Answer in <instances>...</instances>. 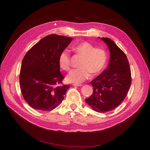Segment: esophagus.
<instances>
[{
    "label": "esophagus",
    "instance_id": "1",
    "mask_svg": "<svg viewBox=\"0 0 150 150\" xmlns=\"http://www.w3.org/2000/svg\"><path fill=\"white\" fill-rule=\"evenodd\" d=\"M73 86H82L81 84H73Z\"/></svg>",
    "mask_w": 150,
    "mask_h": 150
}]
</instances>
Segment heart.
<instances>
[{
  "instance_id": "obj_1",
  "label": "heart",
  "mask_w": 150,
  "mask_h": 150,
  "mask_svg": "<svg viewBox=\"0 0 150 150\" xmlns=\"http://www.w3.org/2000/svg\"><path fill=\"white\" fill-rule=\"evenodd\" d=\"M74 50L83 57L79 69L71 70L66 76V81L72 83H80L88 80L93 75L100 74L105 68L108 61L107 52L102 49L96 48L88 42L76 44ZM59 67L67 70L70 66V55L67 50L61 52L58 58Z\"/></svg>"
}]
</instances>
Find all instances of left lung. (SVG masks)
Listing matches in <instances>:
<instances>
[{"mask_svg":"<svg viewBox=\"0 0 150 150\" xmlns=\"http://www.w3.org/2000/svg\"><path fill=\"white\" fill-rule=\"evenodd\" d=\"M108 46L110 59L107 68L91 83L92 96L86 99L91 108L98 112H106L120 105L131 84V74L128 58L111 39L100 38Z\"/></svg>","mask_w":150,"mask_h":150,"instance_id":"left-lung-1","label":"left lung"}]
</instances>
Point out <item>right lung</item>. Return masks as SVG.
Instances as JSON below:
<instances>
[{"instance_id":"add662e5","label":"right lung","mask_w":150,"mask_h":150,"mask_svg":"<svg viewBox=\"0 0 150 150\" xmlns=\"http://www.w3.org/2000/svg\"><path fill=\"white\" fill-rule=\"evenodd\" d=\"M73 38L50 35L34 45L23 58L19 75L22 94L32 108L51 111L64 99L69 85L57 86L64 79L58 58Z\"/></svg>"}]
</instances>
